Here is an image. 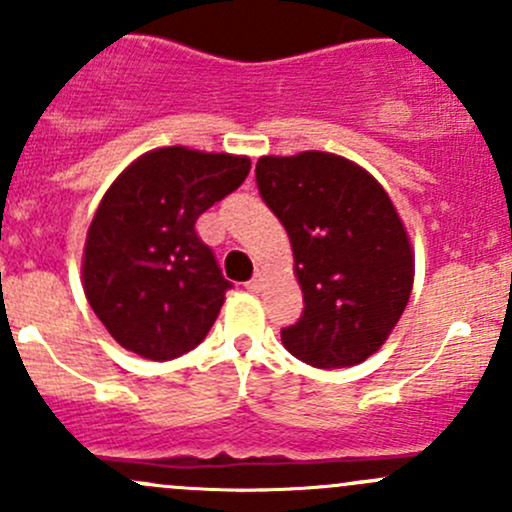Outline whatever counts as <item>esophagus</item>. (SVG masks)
I'll return each mask as SVG.
<instances>
[{"instance_id": "34e87169", "label": "esophagus", "mask_w": 512, "mask_h": 512, "mask_svg": "<svg viewBox=\"0 0 512 512\" xmlns=\"http://www.w3.org/2000/svg\"><path fill=\"white\" fill-rule=\"evenodd\" d=\"M260 287H262V275H260V272H257V275L252 277L250 282H245L247 292H257V289H260Z\"/></svg>"}]
</instances>
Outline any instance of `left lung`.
<instances>
[{
	"label": "left lung",
	"mask_w": 512,
	"mask_h": 512,
	"mask_svg": "<svg viewBox=\"0 0 512 512\" xmlns=\"http://www.w3.org/2000/svg\"><path fill=\"white\" fill-rule=\"evenodd\" d=\"M257 188L285 225L304 294L282 344L317 369H344L379 352L414 285L409 235L386 190L334 153L257 160Z\"/></svg>",
	"instance_id": "8db88e82"
}]
</instances>
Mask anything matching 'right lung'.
Here are the masks:
<instances>
[{
    "mask_svg": "<svg viewBox=\"0 0 512 512\" xmlns=\"http://www.w3.org/2000/svg\"><path fill=\"white\" fill-rule=\"evenodd\" d=\"M250 160L158 148L128 165L89 227L84 292L128 352L168 361L198 347L232 287L195 223L242 185Z\"/></svg>",
    "mask_w": 512,
    "mask_h": 512,
    "instance_id": "obj_1",
    "label": "right lung"
}]
</instances>
